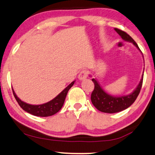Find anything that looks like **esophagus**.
Returning <instances> with one entry per match:
<instances>
[{
    "instance_id": "obj_1",
    "label": "esophagus",
    "mask_w": 155,
    "mask_h": 155,
    "mask_svg": "<svg viewBox=\"0 0 155 155\" xmlns=\"http://www.w3.org/2000/svg\"><path fill=\"white\" fill-rule=\"evenodd\" d=\"M87 78V72L85 71V70H82V71L80 72V74H78V78L81 81H83V80L86 79Z\"/></svg>"
}]
</instances>
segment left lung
<instances>
[{"mask_svg": "<svg viewBox=\"0 0 155 155\" xmlns=\"http://www.w3.org/2000/svg\"><path fill=\"white\" fill-rule=\"evenodd\" d=\"M114 29L119 34L122 39L126 41L133 43V45L141 51L137 44L129 34L118 28H115ZM143 76H144V74H142L140 82L134 91L130 94L123 95V96H114V95L108 94L102 88L97 80L95 78H93L92 81L94 83L95 87L91 93L92 104L98 110L104 113H108V114H114V113H117L127 109L134 102L139 94L140 90L142 88Z\"/></svg>", "mask_w": 155, "mask_h": 155, "instance_id": "obj_1", "label": "left lung"}]
</instances>
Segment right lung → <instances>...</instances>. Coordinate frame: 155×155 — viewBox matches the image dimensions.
Here are the masks:
<instances>
[{"instance_id": "right-lung-1", "label": "right lung", "mask_w": 155, "mask_h": 155, "mask_svg": "<svg viewBox=\"0 0 155 155\" xmlns=\"http://www.w3.org/2000/svg\"><path fill=\"white\" fill-rule=\"evenodd\" d=\"M74 82L75 81L72 82L68 87H66L60 94L57 95L52 100L47 103H45V104L40 105H32L26 104V103L21 100L17 96L16 93H15L13 88L12 90L15 98H16L19 106L21 107L23 110H24L25 111L29 113V114L34 116H40V117H47V116H50L57 114L62 108L68 91L74 85Z\"/></svg>"}]
</instances>
